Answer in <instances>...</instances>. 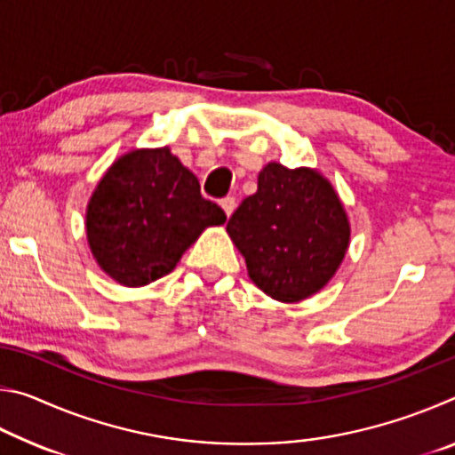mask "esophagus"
<instances>
[{
    "label": "esophagus",
    "mask_w": 455,
    "mask_h": 455,
    "mask_svg": "<svg viewBox=\"0 0 455 455\" xmlns=\"http://www.w3.org/2000/svg\"><path fill=\"white\" fill-rule=\"evenodd\" d=\"M220 206H222V211H225L227 217H230V214H233L235 209H236V203H235L233 196H227V198L220 200Z\"/></svg>",
    "instance_id": "1"
}]
</instances>
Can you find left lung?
<instances>
[{"label": "left lung", "mask_w": 455, "mask_h": 455, "mask_svg": "<svg viewBox=\"0 0 455 455\" xmlns=\"http://www.w3.org/2000/svg\"><path fill=\"white\" fill-rule=\"evenodd\" d=\"M246 273L275 301L299 303L333 279L347 255L351 225L345 206L317 168L268 163L257 192L227 225Z\"/></svg>", "instance_id": "obj_1"}]
</instances>
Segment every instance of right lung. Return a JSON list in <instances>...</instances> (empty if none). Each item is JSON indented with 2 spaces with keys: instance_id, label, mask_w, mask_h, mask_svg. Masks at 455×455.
<instances>
[{
  "instance_id": "obj_1",
  "label": "right lung",
  "mask_w": 455,
  "mask_h": 455,
  "mask_svg": "<svg viewBox=\"0 0 455 455\" xmlns=\"http://www.w3.org/2000/svg\"><path fill=\"white\" fill-rule=\"evenodd\" d=\"M225 220L168 146L134 148L114 160L92 192L86 236L112 281L144 287L172 273L203 230Z\"/></svg>"
}]
</instances>
